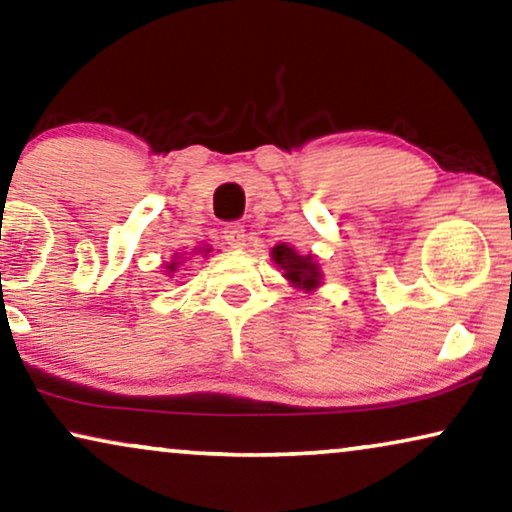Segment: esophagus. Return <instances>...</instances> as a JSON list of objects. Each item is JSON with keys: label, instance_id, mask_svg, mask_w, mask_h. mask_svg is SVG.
Here are the masks:
<instances>
[{"label": "esophagus", "instance_id": "obj_1", "mask_svg": "<svg viewBox=\"0 0 512 512\" xmlns=\"http://www.w3.org/2000/svg\"><path fill=\"white\" fill-rule=\"evenodd\" d=\"M222 234H224V241H227L229 248L241 250L245 245V229L241 227V224H227Z\"/></svg>", "mask_w": 512, "mask_h": 512}]
</instances>
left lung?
<instances>
[{"label": "left lung", "mask_w": 512, "mask_h": 512, "mask_svg": "<svg viewBox=\"0 0 512 512\" xmlns=\"http://www.w3.org/2000/svg\"><path fill=\"white\" fill-rule=\"evenodd\" d=\"M271 262L276 264L285 281L292 288L304 292H316L323 285V271H320L316 255H299L290 243H278L271 248Z\"/></svg>", "instance_id": "1"}]
</instances>
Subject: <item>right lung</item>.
<instances>
[{"label":"right lung","mask_w":512,"mask_h":512,"mask_svg":"<svg viewBox=\"0 0 512 512\" xmlns=\"http://www.w3.org/2000/svg\"><path fill=\"white\" fill-rule=\"evenodd\" d=\"M210 250H213V248H210V245H201V248H196V252H199L201 257H208V252H210ZM185 260H187V257H182V252H175L173 260H170V262L166 264V276L173 278V276H175V271L180 269V264L185 262Z\"/></svg>","instance_id":"1"}]
</instances>
